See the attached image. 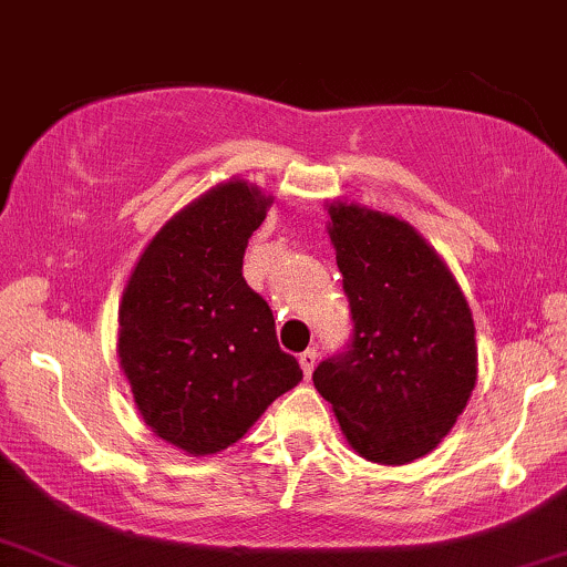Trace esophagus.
Returning a JSON list of instances; mask_svg holds the SVG:
<instances>
[{
	"instance_id": "esophagus-1",
	"label": "esophagus",
	"mask_w": 567,
	"mask_h": 567,
	"mask_svg": "<svg viewBox=\"0 0 567 567\" xmlns=\"http://www.w3.org/2000/svg\"><path fill=\"white\" fill-rule=\"evenodd\" d=\"M298 360H300V368H303L306 379H311L316 362H319V352H316V350H306V352H300Z\"/></svg>"
}]
</instances>
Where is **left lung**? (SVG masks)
<instances>
[{
    "instance_id": "left-lung-1",
    "label": "left lung",
    "mask_w": 567,
    "mask_h": 567,
    "mask_svg": "<svg viewBox=\"0 0 567 567\" xmlns=\"http://www.w3.org/2000/svg\"><path fill=\"white\" fill-rule=\"evenodd\" d=\"M327 233L352 344L313 371L354 454L399 466L451 433L477 383L472 308L449 264L394 215L331 202Z\"/></svg>"
}]
</instances>
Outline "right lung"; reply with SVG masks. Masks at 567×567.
I'll use <instances>...</instances> for the list:
<instances>
[{"mask_svg":"<svg viewBox=\"0 0 567 567\" xmlns=\"http://www.w3.org/2000/svg\"><path fill=\"white\" fill-rule=\"evenodd\" d=\"M271 207L256 184L223 181L165 220L118 303V365L145 425L188 456L233 446L303 379L244 279L248 238Z\"/></svg>","mask_w":567,"mask_h":567,"instance_id":"1","label":"right lung"}]
</instances>
